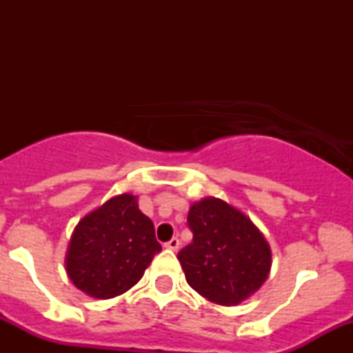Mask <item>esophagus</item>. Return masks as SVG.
<instances>
[{
	"instance_id": "obj_1",
	"label": "esophagus",
	"mask_w": 353,
	"mask_h": 353,
	"mask_svg": "<svg viewBox=\"0 0 353 353\" xmlns=\"http://www.w3.org/2000/svg\"><path fill=\"white\" fill-rule=\"evenodd\" d=\"M165 247H168V249H171V250H177V249H179V239L172 237L171 241L165 242Z\"/></svg>"
}]
</instances>
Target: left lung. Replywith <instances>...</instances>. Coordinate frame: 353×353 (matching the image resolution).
<instances>
[{"label": "left lung", "instance_id": "1", "mask_svg": "<svg viewBox=\"0 0 353 353\" xmlns=\"http://www.w3.org/2000/svg\"><path fill=\"white\" fill-rule=\"evenodd\" d=\"M194 237L177 254L185 281L219 305H236L261 289L272 265L265 237L245 214L228 202L205 197L190 205Z\"/></svg>", "mask_w": 353, "mask_h": 353}]
</instances>
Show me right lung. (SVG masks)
Instances as JSON below:
<instances>
[{
	"label": "right lung",
	"mask_w": 353,
	"mask_h": 353,
	"mask_svg": "<svg viewBox=\"0 0 353 353\" xmlns=\"http://www.w3.org/2000/svg\"><path fill=\"white\" fill-rule=\"evenodd\" d=\"M154 224L137 197L121 194L79 221L66 254L71 282L89 297L112 299L141 281L161 252Z\"/></svg>",
	"instance_id": "right-lung-1"
}]
</instances>
